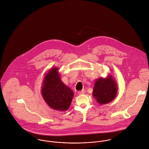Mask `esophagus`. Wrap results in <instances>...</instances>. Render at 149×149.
<instances>
[{
	"mask_svg": "<svg viewBox=\"0 0 149 149\" xmlns=\"http://www.w3.org/2000/svg\"><path fill=\"white\" fill-rule=\"evenodd\" d=\"M78 93V94H79V95H82V94H84L85 93V90H82L79 91Z\"/></svg>",
	"mask_w": 149,
	"mask_h": 149,
	"instance_id": "1",
	"label": "esophagus"
}]
</instances>
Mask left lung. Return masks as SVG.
<instances>
[{
	"label": "left lung",
	"mask_w": 149,
	"mask_h": 149,
	"mask_svg": "<svg viewBox=\"0 0 149 149\" xmlns=\"http://www.w3.org/2000/svg\"><path fill=\"white\" fill-rule=\"evenodd\" d=\"M117 92L116 81L109 74L106 78L101 77L95 80L92 94L100 105H103L112 101Z\"/></svg>",
	"instance_id": "8db88e82"
}]
</instances>
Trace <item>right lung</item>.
Returning a JSON list of instances; mask_svg holds the SVG:
<instances>
[{
  "mask_svg": "<svg viewBox=\"0 0 149 149\" xmlns=\"http://www.w3.org/2000/svg\"><path fill=\"white\" fill-rule=\"evenodd\" d=\"M41 94L47 104L52 109L65 111L70 107L74 93L61 80L59 68L54 67L45 74L42 84Z\"/></svg>",
  "mask_w": 149,
  "mask_h": 149,
  "instance_id": "right-lung-1",
  "label": "right lung"
}]
</instances>
